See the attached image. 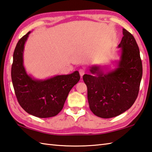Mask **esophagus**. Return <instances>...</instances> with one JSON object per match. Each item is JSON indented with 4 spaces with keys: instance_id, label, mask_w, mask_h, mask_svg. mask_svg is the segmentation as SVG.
Listing matches in <instances>:
<instances>
[{
    "instance_id": "34e87169",
    "label": "esophagus",
    "mask_w": 152,
    "mask_h": 152,
    "mask_svg": "<svg viewBox=\"0 0 152 152\" xmlns=\"http://www.w3.org/2000/svg\"><path fill=\"white\" fill-rule=\"evenodd\" d=\"M79 74H80V76H81V77H82L84 75V74L85 73V71L84 69H79Z\"/></svg>"
}]
</instances>
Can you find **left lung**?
Here are the masks:
<instances>
[{
	"instance_id": "left-lung-1",
	"label": "left lung",
	"mask_w": 152,
	"mask_h": 152,
	"mask_svg": "<svg viewBox=\"0 0 152 152\" xmlns=\"http://www.w3.org/2000/svg\"><path fill=\"white\" fill-rule=\"evenodd\" d=\"M123 35L116 68L104 72L101 65H92V75L83 77L90 109L102 118L117 116L129 109L139 92L142 77L139 48L129 31L123 29Z\"/></svg>"
}]
</instances>
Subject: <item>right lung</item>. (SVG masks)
<instances>
[{"instance_id": "right-lung-1", "label": "right lung", "mask_w": 152, "mask_h": 152, "mask_svg": "<svg viewBox=\"0 0 152 152\" xmlns=\"http://www.w3.org/2000/svg\"><path fill=\"white\" fill-rule=\"evenodd\" d=\"M31 31L17 43L13 54L11 77L20 105L26 113L38 118L56 116L64 107L71 88L79 82L78 71L69 75H59L37 79L28 74L24 66V45Z\"/></svg>"}]
</instances>
